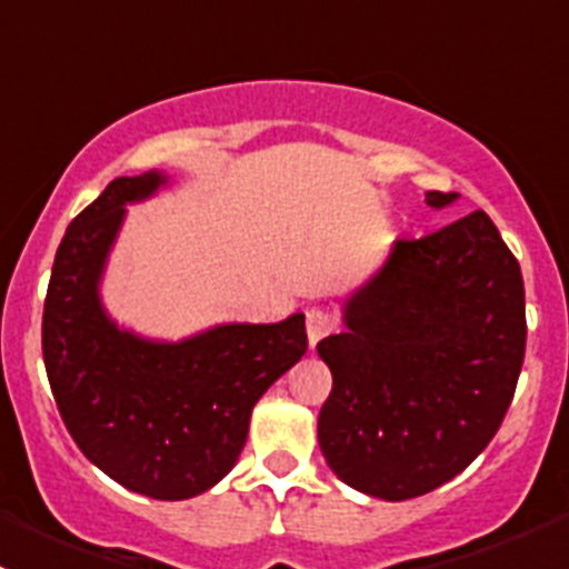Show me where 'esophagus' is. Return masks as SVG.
<instances>
[{"mask_svg":"<svg viewBox=\"0 0 569 569\" xmlns=\"http://www.w3.org/2000/svg\"><path fill=\"white\" fill-rule=\"evenodd\" d=\"M306 325H308V347H317L325 336H330L332 327H336V321L327 311H321V308H311V311L306 313Z\"/></svg>","mask_w":569,"mask_h":569,"instance_id":"1","label":"esophagus"}]
</instances>
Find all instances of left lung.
I'll return each instance as SVG.
<instances>
[{
	"label": "left lung",
	"instance_id": "1",
	"mask_svg": "<svg viewBox=\"0 0 569 569\" xmlns=\"http://www.w3.org/2000/svg\"><path fill=\"white\" fill-rule=\"evenodd\" d=\"M457 198L427 192L432 209ZM343 327L317 347L332 371L319 412L332 473L382 501L455 479L501 427L526 352L523 274L490 217L396 239L343 302Z\"/></svg>",
	"mask_w": 569,
	"mask_h": 569
}]
</instances>
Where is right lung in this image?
Masks as SVG:
<instances>
[{
    "instance_id": "obj_1",
    "label": "right lung",
    "mask_w": 569,
    "mask_h": 569,
    "mask_svg": "<svg viewBox=\"0 0 569 569\" xmlns=\"http://www.w3.org/2000/svg\"><path fill=\"white\" fill-rule=\"evenodd\" d=\"M162 170L120 176L68 226L43 306V363L82 455L126 490L183 501L214 487L244 449L250 412L306 355V317L228 321L181 341L126 330L101 278L126 206L153 198Z\"/></svg>"
}]
</instances>
